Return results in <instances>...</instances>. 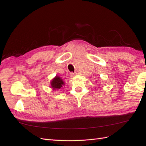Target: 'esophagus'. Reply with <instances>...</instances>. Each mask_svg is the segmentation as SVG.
Returning <instances> with one entry per match:
<instances>
[{
  "label": "esophagus",
  "mask_w": 146,
  "mask_h": 146,
  "mask_svg": "<svg viewBox=\"0 0 146 146\" xmlns=\"http://www.w3.org/2000/svg\"><path fill=\"white\" fill-rule=\"evenodd\" d=\"M76 74H74V73H71L70 74V77H74L75 75H76Z\"/></svg>",
  "instance_id": "esophagus-1"
}]
</instances>
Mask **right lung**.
Instances as JSON below:
<instances>
[{
  "mask_svg": "<svg viewBox=\"0 0 146 146\" xmlns=\"http://www.w3.org/2000/svg\"><path fill=\"white\" fill-rule=\"evenodd\" d=\"M65 85L63 79L60 77L56 76L54 78H52L50 81V87L52 88L53 90H60Z\"/></svg>",
  "mask_w": 146,
  "mask_h": 146,
  "instance_id": "obj_1",
  "label": "right lung"
}]
</instances>
